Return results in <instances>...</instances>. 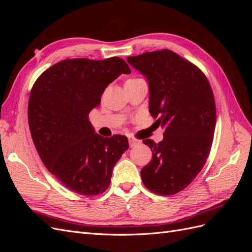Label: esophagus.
Masks as SVG:
<instances>
[{"instance_id":"esophagus-1","label":"esophagus","mask_w":252,"mask_h":252,"mask_svg":"<svg viewBox=\"0 0 252 252\" xmlns=\"http://www.w3.org/2000/svg\"><path fill=\"white\" fill-rule=\"evenodd\" d=\"M128 141H129V146H130V147H133V146H135V145H138V144L141 143L140 140L134 139V138H129Z\"/></svg>"}]
</instances>
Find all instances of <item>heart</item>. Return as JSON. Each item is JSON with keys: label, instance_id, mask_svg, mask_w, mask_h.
I'll list each match as a JSON object with an SVG mask.
<instances>
[{"label": "heart", "instance_id": "b5f03b06", "mask_svg": "<svg viewBox=\"0 0 252 252\" xmlns=\"http://www.w3.org/2000/svg\"><path fill=\"white\" fill-rule=\"evenodd\" d=\"M133 80H138V79H129V80H127L126 82H129V81H133Z\"/></svg>", "mask_w": 252, "mask_h": 252}]
</instances>
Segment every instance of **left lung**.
Segmentation results:
<instances>
[{
    "label": "left lung",
    "instance_id": "left-lung-1",
    "mask_svg": "<svg viewBox=\"0 0 252 252\" xmlns=\"http://www.w3.org/2000/svg\"><path fill=\"white\" fill-rule=\"evenodd\" d=\"M146 78L149 111L164 128V138L144 140L152 159L141 170L150 191L170 195L191 183L205 165L215 133L216 103L208 80L192 63L168 50L128 57Z\"/></svg>",
    "mask_w": 252,
    "mask_h": 252
}]
</instances>
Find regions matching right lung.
I'll return each instance as SVG.
<instances>
[{
	"label": "right lung",
	"instance_id": "add662e5",
	"mask_svg": "<svg viewBox=\"0 0 252 252\" xmlns=\"http://www.w3.org/2000/svg\"><path fill=\"white\" fill-rule=\"evenodd\" d=\"M123 59L64 60L44 71L29 96L28 124L46 168L71 191L103 193L114 165L128 149L124 135L95 133L89 112L120 74L130 73Z\"/></svg>",
	"mask_w": 252,
	"mask_h": 252
}]
</instances>
